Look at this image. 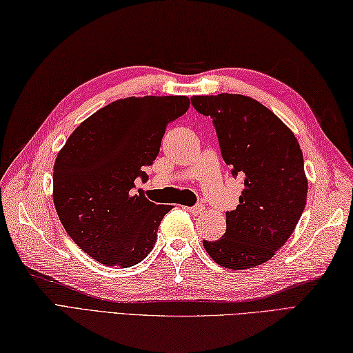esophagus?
Masks as SVG:
<instances>
[{
  "mask_svg": "<svg viewBox=\"0 0 353 353\" xmlns=\"http://www.w3.org/2000/svg\"><path fill=\"white\" fill-rule=\"evenodd\" d=\"M188 212L191 213V214H194V216H198V214H201L204 212V207L201 204L194 205V207H188Z\"/></svg>",
  "mask_w": 353,
  "mask_h": 353,
  "instance_id": "34e87169",
  "label": "esophagus"
}]
</instances>
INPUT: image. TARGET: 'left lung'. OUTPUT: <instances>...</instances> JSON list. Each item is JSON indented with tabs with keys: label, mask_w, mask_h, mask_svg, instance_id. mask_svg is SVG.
Listing matches in <instances>:
<instances>
[{
	"label": "left lung",
	"mask_w": 353,
	"mask_h": 353,
	"mask_svg": "<svg viewBox=\"0 0 353 353\" xmlns=\"http://www.w3.org/2000/svg\"><path fill=\"white\" fill-rule=\"evenodd\" d=\"M196 112L210 116L223 161L232 176L245 177L227 231L203 241L216 264L245 270L273 258L291 237L307 200V177L294 132L256 99L240 94L195 95Z\"/></svg>",
	"instance_id": "1"
}]
</instances>
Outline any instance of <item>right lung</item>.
<instances>
[{
	"label": "right lung",
	"mask_w": 353,
	"mask_h": 353,
	"mask_svg": "<svg viewBox=\"0 0 353 353\" xmlns=\"http://www.w3.org/2000/svg\"><path fill=\"white\" fill-rule=\"evenodd\" d=\"M185 95L128 97L80 123L53 165V204L62 227L85 254L110 267L139 264L155 246L173 205L134 192L143 167L159 153L167 125L188 112Z\"/></svg>",
	"instance_id": "add662e5"
}]
</instances>
